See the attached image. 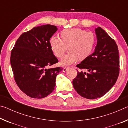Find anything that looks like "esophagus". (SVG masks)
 Masks as SVG:
<instances>
[{
	"instance_id": "34e87169",
	"label": "esophagus",
	"mask_w": 128,
	"mask_h": 128,
	"mask_svg": "<svg viewBox=\"0 0 128 128\" xmlns=\"http://www.w3.org/2000/svg\"><path fill=\"white\" fill-rule=\"evenodd\" d=\"M69 69V67H65V68H64V69H63V72H66V71L68 70V69Z\"/></svg>"
}]
</instances>
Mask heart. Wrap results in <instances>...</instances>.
<instances>
[{"mask_svg": "<svg viewBox=\"0 0 128 128\" xmlns=\"http://www.w3.org/2000/svg\"><path fill=\"white\" fill-rule=\"evenodd\" d=\"M60 37L52 36L50 44L55 55L62 58L68 48L70 51L60 61L62 66H68L78 59H84L92 53L95 43V36L90 32L73 28L62 30Z\"/></svg>", "mask_w": 128, "mask_h": 128, "instance_id": "heart-1", "label": "heart"}]
</instances>
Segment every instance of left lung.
Instances as JSON below:
<instances>
[{
  "label": "left lung",
  "instance_id": "left-lung-1",
  "mask_svg": "<svg viewBox=\"0 0 128 128\" xmlns=\"http://www.w3.org/2000/svg\"><path fill=\"white\" fill-rule=\"evenodd\" d=\"M97 44L94 52L81 63L80 69L73 80L75 90L84 98L97 99L103 96L113 87L120 70V60L118 45L102 28H95Z\"/></svg>",
  "mask_w": 128,
  "mask_h": 128
}]
</instances>
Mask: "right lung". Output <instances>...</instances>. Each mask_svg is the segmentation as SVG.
I'll use <instances>...</instances> for the list:
<instances>
[{
	"instance_id": "1",
	"label": "right lung",
	"mask_w": 128,
	"mask_h": 128,
	"mask_svg": "<svg viewBox=\"0 0 128 128\" xmlns=\"http://www.w3.org/2000/svg\"><path fill=\"white\" fill-rule=\"evenodd\" d=\"M56 26L33 28L20 36L10 54L14 78L22 92L33 98H43L53 92L62 67L47 69L57 63L50 40L57 31Z\"/></svg>"
}]
</instances>
